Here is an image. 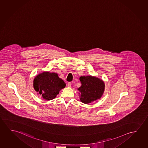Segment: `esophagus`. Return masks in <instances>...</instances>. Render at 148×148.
Masks as SVG:
<instances>
[{
	"instance_id": "esophagus-1",
	"label": "esophagus",
	"mask_w": 148,
	"mask_h": 148,
	"mask_svg": "<svg viewBox=\"0 0 148 148\" xmlns=\"http://www.w3.org/2000/svg\"><path fill=\"white\" fill-rule=\"evenodd\" d=\"M68 86L69 87H71V82H68Z\"/></svg>"
}]
</instances>
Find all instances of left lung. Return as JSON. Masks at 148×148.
<instances>
[{
	"label": "left lung",
	"instance_id": "8db88e82",
	"mask_svg": "<svg viewBox=\"0 0 148 148\" xmlns=\"http://www.w3.org/2000/svg\"><path fill=\"white\" fill-rule=\"evenodd\" d=\"M82 86L78 90L80 92V100L87 104L99 99L105 91V83L102 80L92 76H81Z\"/></svg>",
	"mask_w": 148,
	"mask_h": 148
}]
</instances>
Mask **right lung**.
I'll return each mask as SVG.
<instances>
[{"label":"right lung","mask_w":148,"mask_h":148,"mask_svg":"<svg viewBox=\"0 0 148 148\" xmlns=\"http://www.w3.org/2000/svg\"><path fill=\"white\" fill-rule=\"evenodd\" d=\"M66 85V83L59 78L57 73L50 72H44L37 75L33 81L35 90L47 100L55 98Z\"/></svg>","instance_id":"add662e5"}]
</instances>
